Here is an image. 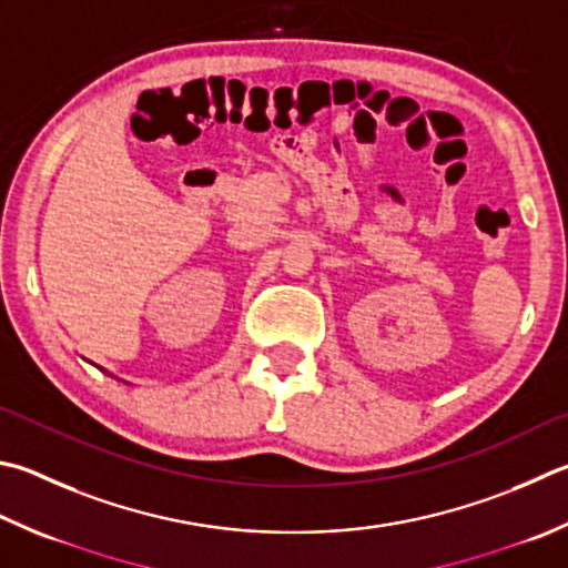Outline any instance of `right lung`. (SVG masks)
<instances>
[{
	"label": "right lung",
	"mask_w": 568,
	"mask_h": 568,
	"mask_svg": "<svg viewBox=\"0 0 568 568\" xmlns=\"http://www.w3.org/2000/svg\"><path fill=\"white\" fill-rule=\"evenodd\" d=\"M104 373H106V369H104Z\"/></svg>",
	"instance_id": "obj_1"
}]
</instances>
